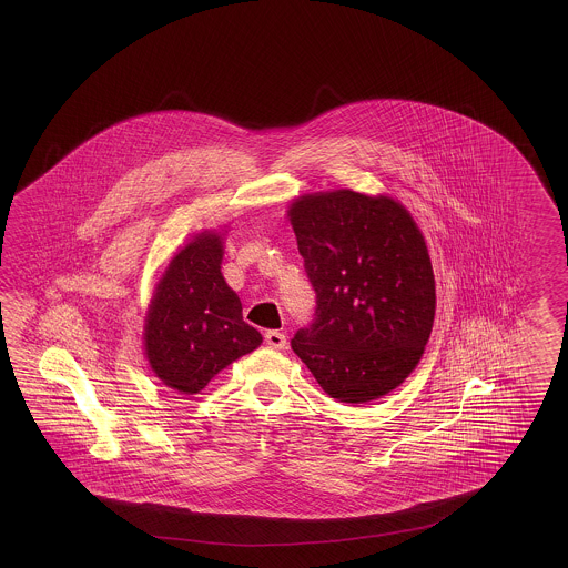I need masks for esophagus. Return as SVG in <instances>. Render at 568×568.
<instances>
[{"label":"esophagus","mask_w":568,"mask_h":568,"mask_svg":"<svg viewBox=\"0 0 568 568\" xmlns=\"http://www.w3.org/2000/svg\"><path fill=\"white\" fill-rule=\"evenodd\" d=\"M264 338H266V345L270 349H284L286 347V335H282L278 331H267Z\"/></svg>","instance_id":"34e87169"}]
</instances>
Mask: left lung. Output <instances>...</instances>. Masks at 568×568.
<instances>
[{
    "label": "left lung",
    "mask_w": 568,
    "mask_h": 568,
    "mask_svg": "<svg viewBox=\"0 0 568 568\" xmlns=\"http://www.w3.org/2000/svg\"><path fill=\"white\" fill-rule=\"evenodd\" d=\"M286 213L318 304L292 349L331 398H384L416 369L433 333L423 231L398 199L351 189L302 194Z\"/></svg>",
    "instance_id": "8db88e82"
}]
</instances>
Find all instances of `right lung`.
Returning <instances> with one entry per match:
<instances>
[{
	"label": "right lung",
	"instance_id": "obj_1",
	"mask_svg": "<svg viewBox=\"0 0 568 568\" xmlns=\"http://www.w3.org/2000/svg\"><path fill=\"white\" fill-rule=\"evenodd\" d=\"M227 230H203L172 255L154 286L144 323L152 374L182 396L203 387L262 335L243 321L242 301L221 274Z\"/></svg>",
	"mask_w": 568,
	"mask_h": 568
}]
</instances>
